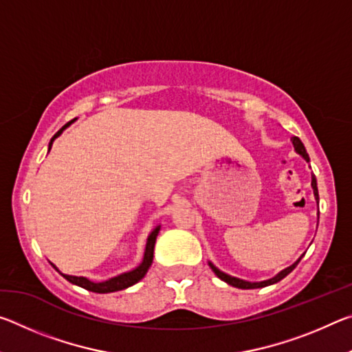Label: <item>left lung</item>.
Instances as JSON below:
<instances>
[{"mask_svg": "<svg viewBox=\"0 0 352 352\" xmlns=\"http://www.w3.org/2000/svg\"><path fill=\"white\" fill-rule=\"evenodd\" d=\"M292 142H294V147H295V151L301 155L302 158L306 160V162H309V155H307V152H306V148H305V144H302L301 142V140L298 138V136H294V138H292ZM312 189H314V195H315V200H317V204H318V200H320V197H318V188H317V178H315V175L312 174ZM318 217H320V211H318ZM302 258V256H301ZM301 258L298 259L296 262H294V264H292L290 267H287V269H284L283 272H279L276 276H273V278H270V279H267V281H261V283H248V281H243V279H239V278H234V276H230V275H226V273H223V272H220L217 267H214L211 262H210V267L212 269V272L216 273V275L222 279V281H225L226 284H230V285H233V287H237V289H259V287H265V285H272V284H275V283H278V281H281L283 278H285L289 275V273L295 269V267L298 265V262L301 261Z\"/></svg>", "mask_w": 352, "mask_h": 352, "instance_id": "obj_1", "label": "left lung"}]
</instances>
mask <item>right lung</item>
Returning a JSON list of instances; mask_svg holds the SVG:
<instances>
[{
  "mask_svg": "<svg viewBox=\"0 0 352 352\" xmlns=\"http://www.w3.org/2000/svg\"><path fill=\"white\" fill-rule=\"evenodd\" d=\"M73 121H69L68 124H65V126L58 130V132L52 136L51 142H50V151H51V146H52V141H54L57 136H60V133L63 132L65 129H67L69 124ZM158 231H160V225L155 228L151 234L147 237V243H146V250H144V258H142L141 264L133 269L132 272H127V273H122V275H118L115 278H110L107 279V281L102 283H93L90 279L83 278V276H71V275H65L60 270L57 269V267L52 264V267L60 273V275L69 281L71 284H76L79 285L82 289H87L90 292H96V294H110V292H118V290H122V289H127L130 285L136 284L138 281H141L142 278L146 276V273L148 270V267L152 265V261H153V248H155V241H157V236H158Z\"/></svg>",
  "mask_w": 352,
  "mask_h": 352,
  "instance_id": "1",
  "label": "right lung"
}]
</instances>
